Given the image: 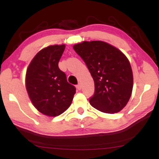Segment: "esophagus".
Returning a JSON list of instances; mask_svg holds the SVG:
<instances>
[{"label":"esophagus","instance_id":"1","mask_svg":"<svg viewBox=\"0 0 159 159\" xmlns=\"http://www.w3.org/2000/svg\"><path fill=\"white\" fill-rule=\"evenodd\" d=\"M76 87H77V88H78V90H81V89H82V85H81V83H79V84L77 85Z\"/></svg>","mask_w":159,"mask_h":159}]
</instances>
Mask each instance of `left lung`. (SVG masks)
I'll use <instances>...</instances> for the list:
<instances>
[{
	"label": "left lung",
	"instance_id": "1",
	"mask_svg": "<svg viewBox=\"0 0 159 159\" xmlns=\"http://www.w3.org/2000/svg\"><path fill=\"white\" fill-rule=\"evenodd\" d=\"M73 48L84 61L95 83V93L90 98L91 106L107 114L120 111L133 90V71L128 58L103 41H84Z\"/></svg>",
	"mask_w": 159,
	"mask_h": 159
}]
</instances>
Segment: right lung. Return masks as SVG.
Listing matches in <instances>:
<instances>
[{
    "label": "right lung",
    "mask_w": 159,
    "mask_h": 159,
    "mask_svg": "<svg viewBox=\"0 0 159 159\" xmlns=\"http://www.w3.org/2000/svg\"><path fill=\"white\" fill-rule=\"evenodd\" d=\"M64 45H50L39 51L26 71V88L34 106L49 116H57L69 108L76 88L67 82L58 63Z\"/></svg>",
    "instance_id": "add662e5"
}]
</instances>
